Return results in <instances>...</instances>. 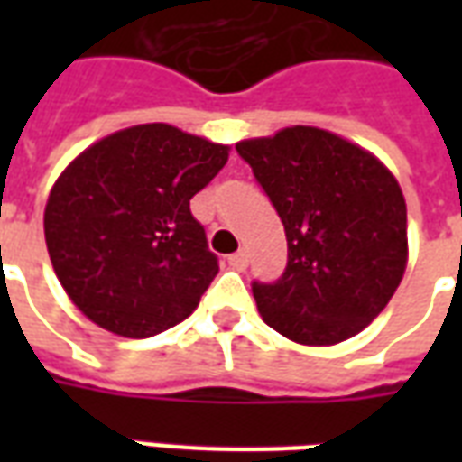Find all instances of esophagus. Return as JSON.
<instances>
[{"label": "esophagus", "mask_w": 462, "mask_h": 462, "mask_svg": "<svg viewBox=\"0 0 462 462\" xmlns=\"http://www.w3.org/2000/svg\"><path fill=\"white\" fill-rule=\"evenodd\" d=\"M227 262H230V267L232 270H247V262H250V257H247V252L240 250V252H235V254H230L227 257Z\"/></svg>", "instance_id": "obj_1"}]
</instances>
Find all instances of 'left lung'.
Segmentation results:
<instances>
[{
	"label": "left lung",
	"mask_w": 462,
	"mask_h": 462,
	"mask_svg": "<svg viewBox=\"0 0 462 462\" xmlns=\"http://www.w3.org/2000/svg\"><path fill=\"white\" fill-rule=\"evenodd\" d=\"M235 148L287 235L284 274L252 284L262 319L307 346L356 337L406 272V200L396 178L376 155L311 125Z\"/></svg>",
	"instance_id": "obj_1"
}]
</instances>
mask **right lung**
Wrapping results in <instances>:
<instances>
[{
    "mask_svg": "<svg viewBox=\"0 0 462 462\" xmlns=\"http://www.w3.org/2000/svg\"><path fill=\"white\" fill-rule=\"evenodd\" d=\"M230 145L143 123L86 148L49 192L46 250L66 294L101 329L148 339L188 319L217 274L190 200Z\"/></svg>",
    "mask_w": 462,
    "mask_h": 462,
    "instance_id": "1",
    "label": "right lung"
}]
</instances>
